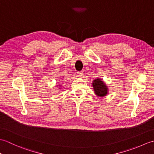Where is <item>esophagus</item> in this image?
I'll list each match as a JSON object with an SVG mask.
<instances>
[{
  "label": "esophagus",
  "mask_w": 154,
  "mask_h": 154,
  "mask_svg": "<svg viewBox=\"0 0 154 154\" xmlns=\"http://www.w3.org/2000/svg\"><path fill=\"white\" fill-rule=\"evenodd\" d=\"M77 76L78 77H80V78H82L83 77V73L82 71H79L77 73Z\"/></svg>",
  "instance_id": "34e87169"
}]
</instances>
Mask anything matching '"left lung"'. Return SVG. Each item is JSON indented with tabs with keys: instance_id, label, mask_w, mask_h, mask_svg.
Returning <instances> with one entry per match:
<instances>
[{
	"instance_id": "1",
	"label": "left lung",
	"mask_w": 154,
	"mask_h": 154,
	"mask_svg": "<svg viewBox=\"0 0 154 154\" xmlns=\"http://www.w3.org/2000/svg\"><path fill=\"white\" fill-rule=\"evenodd\" d=\"M93 86L94 91L97 96L103 97L106 96L107 94L108 89L106 84L104 83L103 81L99 79H95L93 83Z\"/></svg>"
}]
</instances>
